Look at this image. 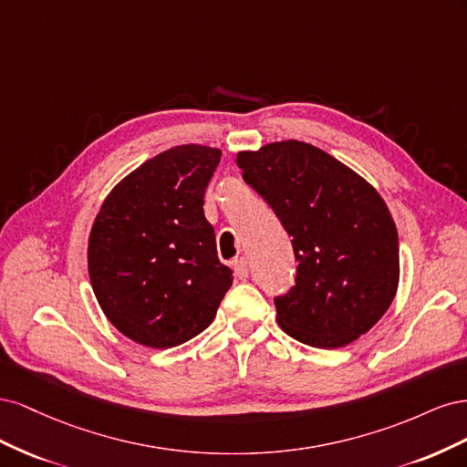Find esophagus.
I'll return each instance as SVG.
<instances>
[{"label":"esophagus","instance_id":"34e87169","mask_svg":"<svg viewBox=\"0 0 467 467\" xmlns=\"http://www.w3.org/2000/svg\"><path fill=\"white\" fill-rule=\"evenodd\" d=\"M234 275H235L239 280L247 278V275H249V263H247L245 257L237 259V261L234 263Z\"/></svg>","mask_w":467,"mask_h":467}]
</instances>
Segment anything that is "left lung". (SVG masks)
I'll use <instances>...</instances> for the list:
<instances>
[{"instance_id":"left-lung-1","label":"left lung","mask_w":467,"mask_h":467,"mask_svg":"<svg viewBox=\"0 0 467 467\" xmlns=\"http://www.w3.org/2000/svg\"><path fill=\"white\" fill-rule=\"evenodd\" d=\"M235 160L294 237L296 286L275 300L282 331L317 348L368 333L400 286L398 228L374 185L300 140L237 151Z\"/></svg>"}]
</instances>
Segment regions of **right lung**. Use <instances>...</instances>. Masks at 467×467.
I'll return each instance as SVG.
<instances>
[{
    "label": "right lung",
    "instance_id": "obj_1",
    "mask_svg": "<svg viewBox=\"0 0 467 467\" xmlns=\"http://www.w3.org/2000/svg\"><path fill=\"white\" fill-rule=\"evenodd\" d=\"M222 151L169 148L122 177L91 225L88 268L105 317L134 343L171 348L202 333L232 286L204 191Z\"/></svg>",
    "mask_w": 467,
    "mask_h": 467
}]
</instances>
